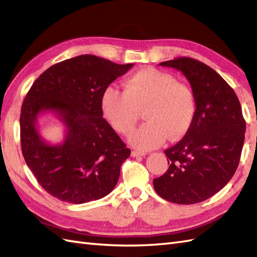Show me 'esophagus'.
<instances>
[{"mask_svg": "<svg viewBox=\"0 0 257 257\" xmlns=\"http://www.w3.org/2000/svg\"><path fill=\"white\" fill-rule=\"evenodd\" d=\"M144 155H147L146 152H141V151H138V150H135V151H133V152H131V156H134V157H136V156H144Z\"/></svg>", "mask_w": 257, "mask_h": 257, "instance_id": "obj_1", "label": "esophagus"}]
</instances>
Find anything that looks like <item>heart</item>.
I'll return each instance as SVG.
<instances>
[{
  "mask_svg": "<svg viewBox=\"0 0 257 257\" xmlns=\"http://www.w3.org/2000/svg\"><path fill=\"white\" fill-rule=\"evenodd\" d=\"M101 110L106 121L118 134L134 130L144 107L146 123L129 136V142L141 151L162 146L167 137L179 139L191 127L196 103L188 84L155 68H142L129 76L123 90L109 85L101 95Z\"/></svg>",
  "mask_w": 257,
  "mask_h": 257,
  "instance_id": "obj_1",
  "label": "heart"
}]
</instances>
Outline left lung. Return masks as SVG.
Masks as SVG:
<instances>
[{"label":"left lung","instance_id":"left-lung-1","mask_svg":"<svg viewBox=\"0 0 257 257\" xmlns=\"http://www.w3.org/2000/svg\"><path fill=\"white\" fill-rule=\"evenodd\" d=\"M160 65L186 76L196 110L182 140L165 150L169 167L153 186L166 201L200 203L220 191L238 168L245 134L241 104L233 89L204 63L178 57Z\"/></svg>","mask_w":257,"mask_h":257}]
</instances>
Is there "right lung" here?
<instances>
[{"label":"right lung","instance_id":"obj_1","mask_svg":"<svg viewBox=\"0 0 257 257\" xmlns=\"http://www.w3.org/2000/svg\"><path fill=\"white\" fill-rule=\"evenodd\" d=\"M134 64L84 54L45 70L26 95L21 114L24 159L40 186L56 199L81 204L102 199L117 185L126 148L101 110L103 91ZM55 113L66 135L50 145L36 128L39 114Z\"/></svg>","mask_w":257,"mask_h":257}]
</instances>
